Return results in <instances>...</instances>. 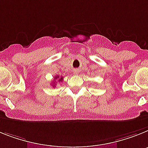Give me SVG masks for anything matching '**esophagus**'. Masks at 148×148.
Instances as JSON below:
<instances>
[{
    "instance_id": "obj_1",
    "label": "esophagus",
    "mask_w": 148,
    "mask_h": 148,
    "mask_svg": "<svg viewBox=\"0 0 148 148\" xmlns=\"http://www.w3.org/2000/svg\"><path fill=\"white\" fill-rule=\"evenodd\" d=\"M78 71H78V69H75V70L74 71V74H78Z\"/></svg>"
}]
</instances>
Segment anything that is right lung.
I'll list each match as a JSON object with an SVG mask.
<instances>
[{"mask_svg":"<svg viewBox=\"0 0 148 148\" xmlns=\"http://www.w3.org/2000/svg\"><path fill=\"white\" fill-rule=\"evenodd\" d=\"M56 80H58L59 82H62V80H63V77H60V76L56 75L54 77V79H53V81L52 82V83H51V86H52L53 88L54 87H56Z\"/></svg>","mask_w":148,"mask_h":148,"instance_id":"right-lung-1","label":"right lung"}]
</instances>
